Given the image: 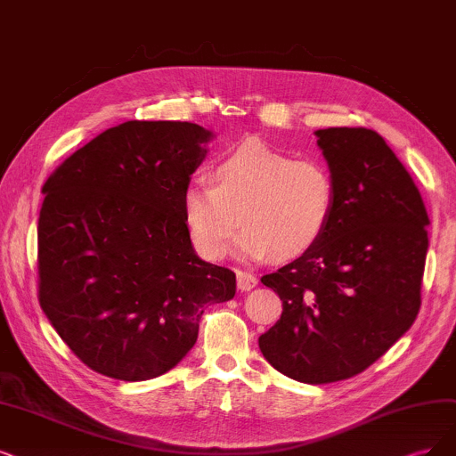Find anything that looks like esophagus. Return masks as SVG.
<instances>
[{"label":"esophagus","mask_w":456,"mask_h":456,"mask_svg":"<svg viewBox=\"0 0 456 456\" xmlns=\"http://www.w3.org/2000/svg\"><path fill=\"white\" fill-rule=\"evenodd\" d=\"M237 285H239L240 291L254 289L256 285H257V276L251 274V273H242V271H239V273H237Z\"/></svg>","instance_id":"obj_1"}]
</instances>
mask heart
Instances as JSON below:
<instances>
[{"mask_svg":"<svg viewBox=\"0 0 456 456\" xmlns=\"http://www.w3.org/2000/svg\"><path fill=\"white\" fill-rule=\"evenodd\" d=\"M336 200L334 175L322 159H293L249 139L217 158L214 183L195 182L183 190L182 212L205 259L225 256L240 222L246 229L237 240L239 257L291 259L322 240Z\"/></svg>","mask_w":456,"mask_h":456,"instance_id":"heart-1","label":"heart"}]
</instances>
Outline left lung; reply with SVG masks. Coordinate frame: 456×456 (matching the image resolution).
I'll list each match as a JSON object with an SVG mask.
<instances>
[{
	"label": "left lung",
	"instance_id": "8db88e82",
	"mask_svg": "<svg viewBox=\"0 0 456 456\" xmlns=\"http://www.w3.org/2000/svg\"><path fill=\"white\" fill-rule=\"evenodd\" d=\"M315 137L338 200L322 240L261 278L283 312L259 349L283 376L322 385L361 374L413 325L430 219L381 134L329 127Z\"/></svg>",
	"mask_w": 456,
	"mask_h": 456
}]
</instances>
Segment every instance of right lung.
<instances>
[{
  "label": "right lung",
  "instance_id": "add662e5",
  "mask_svg": "<svg viewBox=\"0 0 456 456\" xmlns=\"http://www.w3.org/2000/svg\"><path fill=\"white\" fill-rule=\"evenodd\" d=\"M214 133L190 122L129 120L97 134L43 185L39 302L95 372L144 381L195 346L207 306L237 278L202 261L182 193Z\"/></svg>",
  "mask_w": 456,
  "mask_h": 456
}]
</instances>
